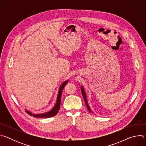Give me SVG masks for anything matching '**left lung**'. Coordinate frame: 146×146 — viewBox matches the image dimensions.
Listing matches in <instances>:
<instances>
[{"instance_id": "obj_1", "label": "left lung", "mask_w": 146, "mask_h": 146, "mask_svg": "<svg viewBox=\"0 0 146 146\" xmlns=\"http://www.w3.org/2000/svg\"><path fill=\"white\" fill-rule=\"evenodd\" d=\"M81 92H82V96H83V98H84V101H85V103H86V105L87 106V109L91 113H93V112L91 111L89 105H88V101H87V96H86V91L84 89V88H83L82 86H81Z\"/></svg>"}]
</instances>
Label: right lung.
<instances>
[{"label": "right lung", "instance_id": "add662e5", "mask_svg": "<svg viewBox=\"0 0 146 146\" xmlns=\"http://www.w3.org/2000/svg\"><path fill=\"white\" fill-rule=\"evenodd\" d=\"M68 81H69V80H66V81H65V82L62 83V84L60 85V86L59 87V89L56 103H55L54 107L53 108V109L52 110H51L50 111H49L48 112H47L46 113H43V114H32L31 111H28V110H26V112L28 114H29L31 115H32L34 117H37V118H48V117H51L55 116L58 113V112L59 111V108H60V101H61V96H62V91H63L64 88L67 84V83L68 82Z\"/></svg>", "mask_w": 146, "mask_h": 146}]
</instances>
